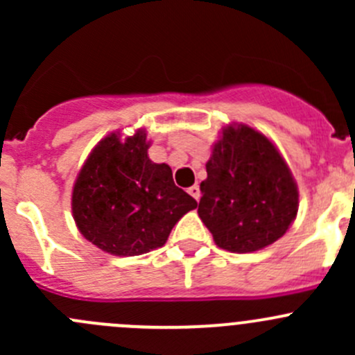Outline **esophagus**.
<instances>
[{"label": "esophagus", "mask_w": 355, "mask_h": 355, "mask_svg": "<svg viewBox=\"0 0 355 355\" xmlns=\"http://www.w3.org/2000/svg\"><path fill=\"white\" fill-rule=\"evenodd\" d=\"M189 194L192 196V198H194L196 200H199V198H200V189H199V185H192V187H189Z\"/></svg>", "instance_id": "34e87169"}]
</instances>
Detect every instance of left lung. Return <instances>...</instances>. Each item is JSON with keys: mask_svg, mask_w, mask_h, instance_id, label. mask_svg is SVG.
<instances>
[{"mask_svg": "<svg viewBox=\"0 0 355 355\" xmlns=\"http://www.w3.org/2000/svg\"><path fill=\"white\" fill-rule=\"evenodd\" d=\"M200 182L199 216L218 247L254 252L284 237L299 209L292 171L273 142L247 125H228Z\"/></svg>", "mask_w": 355, "mask_h": 355, "instance_id": "obj_1", "label": "left lung"}]
</instances>
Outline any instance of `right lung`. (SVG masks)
<instances>
[{
	"instance_id": "add662e5",
	"label": "right lung",
	"mask_w": 355,
	"mask_h": 355,
	"mask_svg": "<svg viewBox=\"0 0 355 355\" xmlns=\"http://www.w3.org/2000/svg\"><path fill=\"white\" fill-rule=\"evenodd\" d=\"M139 128L121 141L113 132L85 159L71 192L80 234L113 256H141L164 245L178 220L198 207L178 189L168 164L153 163Z\"/></svg>"
}]
</instances>
